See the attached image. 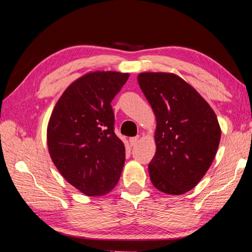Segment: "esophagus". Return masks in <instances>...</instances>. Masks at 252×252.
<instances>
[{
    "instance_id": "34e87169",
    "label": "esophagus",
    "mask_w": 252,
    "mask_h": 252,
    "mask_svg": "<svg viewBox=\"0 0 252 252\" xmlns=\"http://www.w3.org/2000/svg\"><path fill=\"white\" fill-rule=\"evenodd\" d=\"M129 141H130V144H131V146H132V147H134L135 144L139 142V136H138V135H136V136H132V138H130Z\"/></svg>"
}]
</instances>
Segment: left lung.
Returning <instances> with one entry per match:
<instances>
[{"instance_id":"8db88e82","label":"left lung","mask_w":252,"mask_h":252,"mask_svg":"<svg viewBox=\"0 0 252 252\" xmlns=\"http://www.w3.org/2000/svg\"><path fill=\"white\" fill-rule=\"evenodd\" d=\"M140 88L157 119V151L149 164L152 185L180 195L198 185L218 150L221 129L215 111L180 76L143 72Z\"/></svg>"}]
</instances>
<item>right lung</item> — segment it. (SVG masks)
Here are the masks:
<instances>
[{
  "mask_svg": "<svg viewBox=\"0 0 252 252\" xmlns=\"http://www.w3.org/2000/svg\"><path fill=\"white\" fill-rule=\"evenodd\" d=\"M129 73L95 71L72 82L51 114L46 138L63 178L89 197L109 193L120 179L125 144L114 133L111 101Z\"/></svg>",
  "mask_w": 252,
  "mask_h": 252,
  "instance_id": "right-lung-1",
  "label": "right lung"
}]
</instances>
